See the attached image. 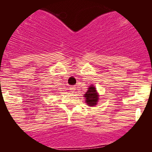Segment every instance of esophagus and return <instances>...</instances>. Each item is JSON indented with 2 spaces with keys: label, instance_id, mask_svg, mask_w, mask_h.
I'll return each instance as SVG.
<instances>
[{
  "label": "esophagus",
  "instance_id": "34e87169",
  "mask_svg": "<svg viewBox=\"0 0 152 152\" xmlns=\"http://www.w3.org/2000/svg\"><path fill=\"white\" fill-rule=\"evenodd\" d=\"M69 90L71 91H75V90H76V87H75V86H70V87H69Z\"/></svg>",
  "mask_w": 152,
  "mask_h": 152
}]
</instances>
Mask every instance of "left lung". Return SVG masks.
<instances>
[{
	"mask_svg": "<svg viewBox=\"0 0 152 152\" xmlns=\"http://www.w3.org/2000/svg\"><path fill=\"white\" fill-rule=\"evenodd\" d=\"M84 97H86V102L88 106L93 107L96 105L98 100V95L94 86H90L88 91L84 94Z\"/></svg>",
	"mask_w": 152,
	"mask_h": 152,
	"instance_id": "left-lung-1",
	"label": "left lung"
}]
</instances>
